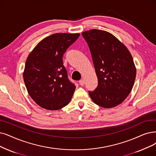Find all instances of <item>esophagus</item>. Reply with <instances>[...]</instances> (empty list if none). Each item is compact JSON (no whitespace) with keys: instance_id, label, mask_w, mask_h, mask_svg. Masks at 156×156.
I'll list each match as a JSON object with an SVG mask.
<instances>
[{"instance_id":"1","label":"esophagus","mask_w":156,"mask_h":156,"mask_svg":"<svg viewBox=\"0 0 156 156\" xmlns=\"http://www.w3.org/2000/svg\"><path fill=\"white\" fill-rule=\"evenodd\" d=\"M79 84L80 86H84V79H81V80H79Z\"/></svg>"}]
</instances>
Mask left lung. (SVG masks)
<instances>
[{"label": "left lung", "instance_id": "obj_1", "mask_svg": "<svg viewBox=\"0 0 156 156\" xmlns=\"http://www.w3.org/2000/svg\"><path fill=\"white\" fill-rule=\"evenodd\" d=\"M82 36L90 50L98 79L97 88L89 95L100 106L115 107L127 97L134 86L136 70L132 55L107 31L92 29Z\"/></svg>", "mask_w": 156, "mask_h": 156}]
</instances>
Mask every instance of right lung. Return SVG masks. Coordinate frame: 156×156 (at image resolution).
I'll return each mask as SVG.
<instances>
[{"mask_svg":"<svg viewBox=\"0 0 156 156\" xmlns=\"http://www.w3.org/2000/svg\"><path fill=\"white\" fill-rule=\"evenodd\" d=\"M79 34L55 33L42 40L26 60L23 74L30 97L40 107L58 110L71 101L76 86L68 79L63 56Z\"/></svg>","mask_w":156,"mask_h":156,"instance_id":"1","label":"right lung"}]
</instances>
